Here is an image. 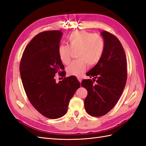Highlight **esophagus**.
<instances>
[{"label": "esophagus", "instance_id": "34e87169", "mask_svg": "<svg viewBox=\"0 0 146 146\" xmlns=\"http://www.w3.org/2000/svg\"><path fill=\"white\" fill-rule=\"evenodd\" d=\"M77 78H78V80L79 82H80V83H81V82H82V78H80V77H78Z\"/></svg>", "mask_w": 146, "mask_h": 146}]
</instances>
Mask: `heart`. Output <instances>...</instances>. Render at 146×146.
<instances>
[{"instance_id": "heart-1", "label": "heart", "mask_w": 146, "mask_h": 146, "mask_svg": "<svg viewBox=\"0 0 146 146\" xmlns=\"http://www.w3.org/2000/svg\"><path fill=\"white\" fill-rule=\"evenodd\" d=\"M68 46L61 44L58 48L60 60L64 64H68L71 58L72 51L78 50L79 59L72 61L67 68L69 76L81 77L85 72L87 64L94 66L98 64L102 56L105 42L102 37L93 35L85 30L72 32L68 37Z\"/></svg>"}]
</instances>
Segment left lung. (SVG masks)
Segmentation results:
<instances>
[{
    "label": "left lung",
    "mask_w": 146,
    "mask_h": 146,
    "mask_svg": "<svg viewBox=\"0 0 146 146\" xmlns=\"http://www.w3.org/2000/svg\"><path fill=\"white\" fill-rule=\"evenodd\" d=\"M101 35L105 42L102 56L86 74L90 78L94 77V81L84 79L81 84L88 91L84 101L86 111L95 117L102 116L113 109L120 98L127 78L126 55L121 42L107 31Z\"/></svg>",
    "instance_id": "left-lung-1"
}]
</instances>
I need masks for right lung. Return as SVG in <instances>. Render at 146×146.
Masks as SVG:
<instances>
[{
  "label": "right lung",
  "instance_id": "obj_1",
  "mask_svg": "<svg viewBox=\"0 0 146 146\" xmlns=\"http://www.w3.org/2000/svg\"><path fill=\"white\" fill-rule=\"evenodd\" d=\"M62 32L45 31L35 36L26 46L19 70L22 82L30 102L42 115L49 119L63 116L69 101L80 83L74 76L56 83L55 74L65 76L58 48Z\"/></svg>",
  "mask_w": 146,
  "mask_h": 146
}]
</instances>
